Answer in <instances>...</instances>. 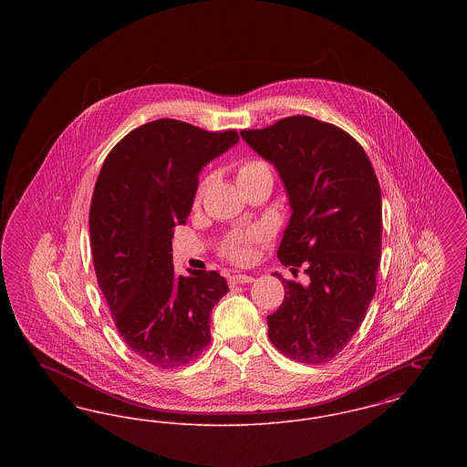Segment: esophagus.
I'll return each instance as SVG.
<instances>
[{
  "label": "esophagus",
  "mask_w": 467,
  "mask_h": 467,
  "mask_svg": "<svg viewBox=\"0 0 467 467\" xmlns=\"http://www.w3.org/2000/svg\"><path fill=\"white\" fill-rule=\"evenodd\" d=\"M227 282H229L231 287H234V285H244V284H252V282H254V276H250V275H233V276L227 278Z\"/></svg>",
  "instance_id": "1"
}]
</instances>
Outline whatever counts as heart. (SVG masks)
Returning a JSON list of instances; mask_svg holds the SVG:
<instances>
[{
	"label": "heart",
	"mask_w": 467,
	"mask_h": 467,
	"mask_svg": "<svg viewBox=\"0 0 467 467\" xmlns=\"http://www.w3.org/2000/svg\"><path fill=\"white\" fill-rule=\"evenodd\" d=\"M261 175H271L269 166L261 159H248L238 164L236 168V178L238 183H244L246 180L261 177ZM261 238L259 231H246V233H234L231 234L223 244V254L234 263H244L250 257V246L254 242Z\"/></svg>",
	"instance_id": "b5f03b06"
}]
</instances>
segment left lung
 <instances>
[{"mask_svg":"<svg viewBox=\"0 0 467 467\" xmlns=\"http://www.w3.org/2000/svg\"><path fill=\"white\" fill-rule=\"evenodd\" d=\"M240 134L276 168L289 196L278 259L308 276L303 285L275 273L285 297L267 317V336L292 360L329 362L354 337L377 292L381 191L373 164L347 131L306 115Z\"/></svg>","mask_w":467,"mask_h":467,"instance_id":"obj_1","label":"left lung"}]
</instances>
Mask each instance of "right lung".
Returning a JSON list of instances; mask_svg holds the SVG:
<instances>
[{
	"label": "right lung",
	"mask_w": 467,
	"mask_h": 467,
	"mask_svg": "<svg viewBox=\"0 0 467 467\" xmlns=\"http://www.w3.org/2000/svg\"><path fill=\"white\" fill-rule=\"evenodd\" d=\"M240 140L234 130L204 131L159 119L126 134L105 159L90 201L96 278L126 345L170 369L210 345V313L229 292L217 271L177 276L175 225L185 223L200 171Z\"/></svg>",
	"instance_id": "obj_1"
}]
</instances>
